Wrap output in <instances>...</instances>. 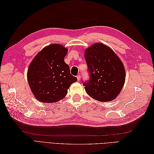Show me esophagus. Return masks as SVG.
I'll list each match as a JSON object with an SVG mask.
<instances>
[{
	"label": "esophagus",
	"instance_id": "esophagus-1",
	"mask_svg": "<svg viewBox=\"0 0 154 154\" xmlns=\"http://www.w3.org/2000/svg\"><path fill=\"white\" fill-rule=\"evenodd\" d=\"M76 78H77V79H78V81H80V78H81V76H80V74H78V75H77Z\"/></svg>",
	"mask_w": 154,
	"mask_h": 154
}]
</instances>
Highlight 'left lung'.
<instances>
[{"instance_id":"1","label":"left lung","mask_w":154,"mask_h":154,"mask_svg":"<svg viewBox=\"0 0 154 154\" xmlns=\"http://www.w3.org/2000/svg\"><path fill=\"white\" fill-rule=\"evenodd\" d=\"M90 79L83 83L88 95L101 102L114 100L125 81L124 66L108 46L96 43L85 50Z\"/></svg>"}]
</instances>
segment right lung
I'll return each instance as SVG.
<instances>
[{"label": "right lung", "mask_w": 154, "mask_h": 154, "mask_svg": "<svg viewBox=\"0 0 154 154\" xmlns=\"http://www.w3.org/2000/svg\"><path fill=\"white\" fill-rule=\"evenodd\" d=\"M67 49L54 44L44 48L32 60L27 70V80L32 94L44 103H54L67 94L77 78L70 72L64 58Z\"/></svg>", "instance_id": "add662e5"}]
</instances>
